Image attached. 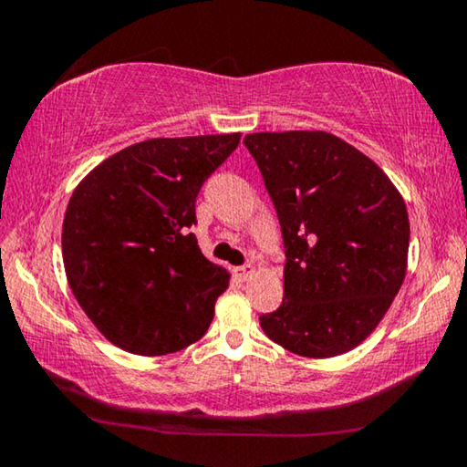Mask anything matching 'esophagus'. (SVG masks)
Segmentation results:
<instances>
[{
    "instance_id": "34e87169",
    "label": "esophagus",
    "mask_w": 467,
    "mask_h": 467,
    "mask_svg": "<svg viewBox=\"0 0 467 467\" xmlns=\"http://www.w3.org/2000/svg\"><path fill=\"white\" fill-rule=\"evenodd\" d=\"M253 274H255V267H253V265L234 267V275H236V278H239V280H243V282H244V280H249Z\"/></svg>"
}]
</instances>
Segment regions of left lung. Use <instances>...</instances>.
<instances>
[{
	"instance_id": "obj_1",
	"label": "left lung",
	"mask_w": 467,
	"mask_h": 467,
	"mask_svg": "<svg viewBox=\"0 0 467 467\" xmlns=\"http://www.w3.org/2000/svg\"><path fill=\"white\" fill-rule=\"evenodd\" d=\"M243 141L286 247L284 300L259 326L298 357H339L373 334L404 284V197L379 164L334 133L259 131Z\"/></svg>"
}]
</instances>
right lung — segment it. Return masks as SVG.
Here are the masks:
<instances>
[{
    "mask_svg": "<svg viewBox=\"0 0 467 467\" xmlns=\"http://www.w3.org/2000/svg\"><path fill=\"white\" fill-rule=\"evenodd\" d=\"M239 141V131L138 141L74 189L61 231L63 267L110 344L164 357L208 331L231 274L203 257L189 228L203 181Z\"/></svg>",
    "mask_w": 467,
    "mask_h": 467,
    "instance_id": "1",
    "label": "right lung"
}]
</instances>
